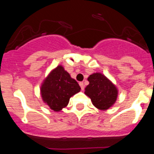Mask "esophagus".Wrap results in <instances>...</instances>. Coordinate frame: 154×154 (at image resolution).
Here are the masks:
<instances>
[{"label":"esophagus","instance_id":"34e87169","mask_svg":"<svg viewBox=\"0 0 154 154\" xmlns=\"http://www.w3.org/2000/svg\"><path fill=\"white\" fill-rule=\"evenodd\" d=\"M79 85L81 87V89L82 90H84V88H85V85H84V83L82 82H79Z\"/></svg>","mask_w":154,"mask_h":154}]
</instances>
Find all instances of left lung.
<instances>
[{"label": "left lung", "instance_id": "1", "mask_svg": "<svg viewBox=\"0 0 154 154\" xmlns=\"http://www.w3.org/2000/svg\"><path fill=\"white\" fill-rule=\"evenodd\" d=\"M89 84L85 87V94L91 99L94 106L106 110L115 103L118 90L115 85L101 73H93L88 78Z\"/></svg>", "mask_w": 154, "mask_h": 154}]
</instances>
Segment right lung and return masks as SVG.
I'll list each match as a JSON object with an SVG mask.
<instances>
[{"instance_id":"1","label":"right lung","mask_w":154,"mask_h":154,"mask_svg":"<svg viewBox=\"0 0 154 154\" xmlns=\"http://www.w3.org/2000/svg\"><path fill=\"white\" fill-rule=\"evenodd\" d=\"M78 82L71 78L70 75L58 65L50 72L41 87L43 101L55 112H59L67 106L69 99L80 92Z\"/></svg>"}]
</instances>
